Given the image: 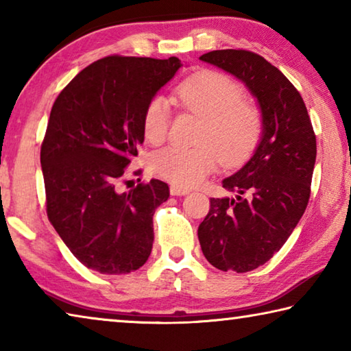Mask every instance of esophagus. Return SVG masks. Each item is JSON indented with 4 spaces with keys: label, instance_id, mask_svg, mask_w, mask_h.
Returning a JSON list of instances; mask_svg holds the SVG:
<instances>
[{
    "label": "esophagus",
    "instance_id": "34e87169",
    "mask_svg": "<svg viewBox=\"0 0 351 351\" xmlns=\"http://www.w3.org/2000/svg\"><path fill=\"white\" fill-rule=\"evenodd\" d=\"M190 192L186 187H180V186H170V193L175 195V197H182V195H187Z\"/></svg>",
    "mask_w": 351,
    "mask_h": 351
}]
</instances>
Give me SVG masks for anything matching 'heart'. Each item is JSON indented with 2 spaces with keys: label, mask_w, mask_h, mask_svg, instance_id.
I'll list each match as a JSON object with an SVG mask.
<instances>
[{
  "label": "heart",
  "mask_w": 351,
  "mask_h": 351,
  "mask_svg": "<svg viewBox=\"0 0 351 351\" xmlns=\"http://www.w3.org/2000/svg\"><path fill=\"white\" fill-rule=\"evenodd\" d=\"M175 96L189 111L204 119L198 148L167 147L150 158V170L180 187L203 182L221 159L226 165L241 164L252 153L263 132V116L257 105L243 99V88L219 71L203 69L176 86ZM170 122L169 100L154 96L142 114L147 142L161 144Z\"/></svg>",
  "instance_id": "1"
}]
</instances>
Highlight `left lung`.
I'll list each match as a JSON object with an SVG mask.
<instances>
[{
    "instance_id": "left-lung-1",
    "label": "left lung",
    "mask_w": 351,
    "mask_h": 351,
    "mask_svg": "<svg viewBox=\"0 0 351 351\" xmlns=\"http://www.w3.org/2000/svg\"><path fill=\"white\" fill-rule=\"evenodd\" d=\"M246 83L258 100L263 136L254 156L223 187L235 198H210L198 228L204 257L221 271L265 265L288 240L310 201L316 134L300 93L282 71L245 49L199 57Z\"/></svg>"
}]
</instances>
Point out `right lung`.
I'll list each match as a JSON object with an SVG mask.
<instances>
[{"label":"right lung","instance_id":"right-lung-1","mask_svg":"<svg viewBox=\"0 0 351 351\" xmlns=\"http://www.w3.org/2000/svg\"><path fill=\"white\" fill-rule=\"evenodd\" d=\"M181 66L178 57H104L52 105L40 152L47 218L74 257L100 274H127L150 257L167 182L123 193L117 186L144 142L145 105Z\"/></svg>","mask_w":351,"mask_h":351}]
</instances>
